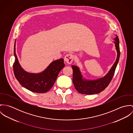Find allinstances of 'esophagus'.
<instances>
[{"label":"esophagus","mask_w":133,"mask_h":133,"mask_svg":"<svg viewBox=\"0 0 133 133\" xmlns=\"http://www.w3.org/2000/svg\"><path fill=\"white\" fill-rule=\"evenodd\" d=\"M64 61L68 64H71L74 59V56L72 54H68L64 57Z\"/></svg>","instance_id":"1"}]
</instances>
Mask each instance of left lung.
<instances>
[{
  "mask_svg": "<svg viewBox=\"0 0 133 133\" xmlns=\"http://www.w3.org/2000/svg\"><path fill=\"white\" fill-rule=\"evenodd\" d=\"M116 36L113 42L117 53V58L114 64L105 76L95 80L87 79L82 75L78 66L72 65L73 73V82L78 93L85 95L98 94L103 91L110 83L114 76L120 55L119 38L116 35Z\"/></svg>",
  "mask_w": 133,
  "mask_h": 133,
  "instance_id": "left-lung-1",
  "label": "left lung"
}]
</instances>
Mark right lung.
Returning <instances> with one entry per match:
<instances>
[{"instance_id": "add662e5", "label": "right lung", "mask_w": 133, "mask_h": 133, "mask_svg": "<svg viewBox=\"0 0 133 133\" xmlns=\"http://www.w3.org/2000/svg\"><path fill=\"white\" fill-rule=\"evenodd\" d=\"M16 40L14 48L15 58L13 64L14 75L20 84L25 89L35 93H43L49 91L54 85L58 74L65 64L62 58L52 61L42 72L31 73L21 66L16 54Z\"/></svg>"}]
</instances>
